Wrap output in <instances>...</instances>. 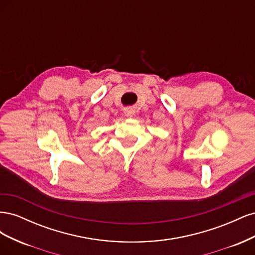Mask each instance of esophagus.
Masks as SVG:
<instances>
[{
	"label": "esophagus",
	"mask_w": 255,
	"mask_h": 255,
	"mask_svg": "<svg viewBox=\"0 0 255 255\" xmlns=\"http://www.w3.org/2000/svg\"><path fill=\"white\" fill-rule=\"evenodd\" d=\"M125 114L127 117H133L135 114V111L132 109V107H128V109L125 110Z\"/></svg>",
	"instance_id": "1"
}]
</instances>
